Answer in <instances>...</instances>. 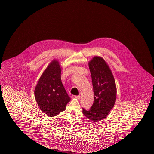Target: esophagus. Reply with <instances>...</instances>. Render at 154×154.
Here are the masks:
<instances>
[{"instance_id":"esophagus-1","label":"esophagus","mask_w":154,"mask_h":154,"mask_svg":"<svg viewBox=\"0 0 154 154\" xmlns=\"http://www.w3.org/2000/svg\"><path fill=\"white\" fill-rule=\"evenodd\" d=\"M72 98L79 99L80 98V96L79 95H73V96H72Z\"/></svg>"}]
</instances>
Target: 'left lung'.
I'll return each instance as SVG.
<instances>
[{
  "label": "left lung",
  "instance_id": "1",
  "mask_svg": "<svg viewBox=\"0 0 154 154\" xmlns=\"http://www.w3.org/2000/svg\"><path fill=\"white\" fill-rule=\"evenodd\" d=\"M89 65L94 99L90 108H82V113L91 121L98 122L107 116L113 107L116 99V86L111 70L103 58L95 56Z\"/></svg>",
  "mask_w": 154,
  "mask_h": 154
}]
</instances>
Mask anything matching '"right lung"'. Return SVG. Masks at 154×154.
<instances>
[{
  "label": "right lung",
  "mask_w": 154,
  "mask_h": 154,
  "mask_svg": "<svg viewBox=\"0 0 154 154\" xmlns=\"http://www.w3.org/2000/svg\"><path fill=\"white\" fill-rule=\"evenodd\" d=\"M34 94L38 106L48 116H55L65 110L70 98L61 82L60 66L57 61H52L45 70Z\"/></svg>",
  "instance_id": "right-lung-1"
}]
</instances>
